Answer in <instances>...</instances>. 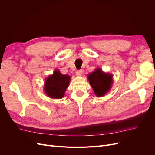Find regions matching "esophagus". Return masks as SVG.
<instances>
[{"label":"esophagus","instance_id":"esophagus-1","mask_svg":"<svg viewBox=\"0 0 155 155\" xmlns=\"http://www.w3.org/2000/svg\"><path fill=\"white\" fill-rule=\"evenodd\" d=\"M82 74H83L82 70H77V71H76V75L78 76H81Z\"/></svg>","mask_w":155,"mask_h":155}]
</instances>
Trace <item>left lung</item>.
I'll return each instance as SVG.
<instances>
[{
  "label": "left lung",
  "instance_id": "obj_1",
  "mask_svg": "<svg viewBox=\"0 0 155 155\" xmlns=\"http://www.w3.org/2000/svg\"><path fill=\"white\" fill-rule=\"evenodd\" d=\"M87 77L94 92L98 97L105 96L112 88L113 76L111 74L104 72L100 68H96Z\"/></svg>",
  "mask_w": 155,
  "mask_h": 155
}]
</instances>
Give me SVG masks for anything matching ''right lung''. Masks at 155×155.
Listing matches in <instances>:
<instances>
[{
	"mask_svg": "<svg viewBox=\"0 0 155 155\" xmlns=\"http://www.w3.org/2000/svg\"><path fill=\"white\" fill-rule=\"evenodd\" d=\"M71 77L62 74L59 70H55L53 74L46 78L44 84V92L52 99H61L68 88Z\"/></svg>",
	"mask_w": 155,
	"mask_h": 155,
	"instance_id": "add662e5",
	"label": "right lung"
}]
</instances>
